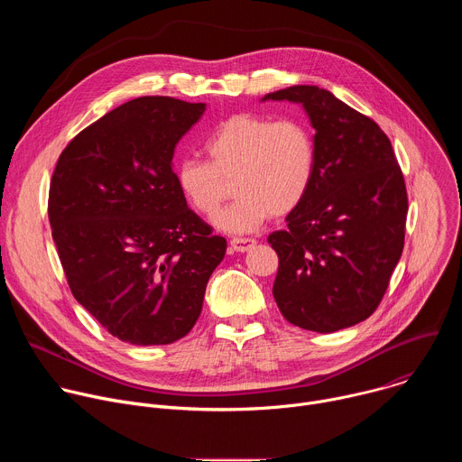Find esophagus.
Listing matches in <instances>:
<instances>
[{
  "instance_id": "1",
  "label": "esophagus",
  "mask_w": 462,
  "mask_h": 462,
  "mask_svg": "<svg viewBox=\"0 0 462 462\" xmlns=\"http://www.w3.org/2000/svg\"><path fill=\"white\" fill-rule=\"evenodd\" d=\"M255 245L254 237H232L230 239V248L234 252H246Z\"/></svg>"
}]
</instances>
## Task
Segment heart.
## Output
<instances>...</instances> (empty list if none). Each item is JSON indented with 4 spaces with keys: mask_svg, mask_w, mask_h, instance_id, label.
I'll use <instances>...</instances> for the list:
<instances>
[{
    "mask_svg": "<svg viewBox=\"0 0 462 462\" xmlns=\"http://www.w3.org/2000/svg\"><path fill=\"white\" fill-rule=\"evenodd\" d=\"M205 152L210 162L180 161L175 182L195 212L210 216L234 180L236 201L214 217V225L230 234L252 232L269 216L296 210L316 171L312 134L298 118L234 115L212 131Z\"/></svg>",
    "mask_w": 462,
    "mask_h": 462,
    "instance_id": "1",
    "label": "heart"
}]
</instances>
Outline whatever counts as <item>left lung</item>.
Returning a JSON list of instances; mask_svg holds the SVG:
<instances>
[{
    "label": "left lung",
    "instance_id": "1",
    "mask_svg": "<svg viewBox=\"0 0 462 462\" xmlns=\"http://www.w3.org/2000/svg\"><path fill=\"white\" fill-rule=\"evenodd\" d=\"M307 111L316 171L287 228L269 243L280 267L273 294L287 321L335 333L369 318L402 255L408 191L380 125L318 86H292L263 100Z\"/></svg>",
    "mask_w": 462,
    "mask_h": 462
}]
</instances>
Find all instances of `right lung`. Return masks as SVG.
I'll return each instance as SVG.
<instances>
[{
	"label": "right lung",
	"instance_id": "1",
	"mask_svg": "<svg viewBox=\"0 0 462 462\" xmlns=\"http://www.w3.org/2000/svg\"><path fill=\"white\" fill-rule=\"evenodd\" d=\"M205 104L141 97L68 144L49 188L52 239L77 301L115 338L166 346L201 314L226 239L177 188V143Z\"/></svg>",
	"mask_w": 462,
	"mask_h": 462
}]
</instances>
